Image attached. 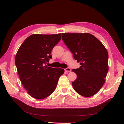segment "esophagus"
<instances>
[{
	"label": "esophagus",
	"instance_id": "esophagus-1",
	"mask_svg": "<svg viewBox=\"0 0 124 124\" xmlns=\"http://www.w3.org/2000/svg\"><path fill=\"white\" fill-rule=\"evenodd\" d=\"M65 71H66V72H70L71 71V69L70 68H67L65 69Z\"/></svg>",
	"mask_w": 124,
	"mask_h": 124
}]
</instances>
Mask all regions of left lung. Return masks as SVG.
<instances>
[{
    "label": "left lung",
    "mask_w": 124,
    "mask_h": 124,
    "mask_svg": "<svg viewBox=\"0 0 124 124\" xmlns=\"http://www.w3.org/2000/svg\"><path fill=\"white\" fill-rule=\"evenodd\" d=\"M62 39L81 65L72 69L77 76L72 83L75 91L84 97L94 95L102 87L108 70L106 47L88 33H62Z\"/></svg>",
    "instance_id": "obj_1"
}]
</instances>
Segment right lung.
<instances>
[{
  "label": "right lung",
  "instance_id": "1",
  "mask_svg": "<svg viewBox=\"0 0 124 124\" xmlns=\"http://www.w3.org/2000/svg\"><path fill=\"white\" fill-rule=\"evenodd\" d=\"M62 38L61 33L33 34L18 48L15 58L21 82L30 96L37 99L49 96L57 86L64 70L46 65L52 58L53 47Z\"/></svg>",
  "mask_w": 124,
  "mask_h": 124
}]
</instances>
